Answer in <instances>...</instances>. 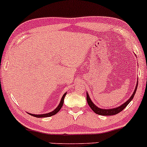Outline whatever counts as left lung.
Returning a JSON list of instances; mask_svg holds the SVG:
<instances>
[{
    "label": "left lung",
    "instance_id": "8db88e82",
    "mask_svg": "<svg viewBox=\"0 0 147 147\" xmlns=\"http://www.w3.org/2000/svg\"><path fill=\"white\" fill-rule=\"evenodd\" d=\"M138 84V83H137V86H136V89H135V90H134V92H133V95H131V97H130L129 99H128V101H126V102L124 103V104H123L122 106H119V107L115 108V109H99V108L97 107V106H96L95 104H94L92 102V101L90 100V97H89L88 94V93L86 94L87 102H88V104L89 106L90 107V109H92V110L95 113L100 115H116V114L119 113L121 112L122 111L124 110V109H125L126 106H127L128 104H129L130 102L132 100L133 97L135 96V93H136V90H137Z\"/></svg>",
    "mask_w": 147,
    "mask_h": 147
}]
</instances>
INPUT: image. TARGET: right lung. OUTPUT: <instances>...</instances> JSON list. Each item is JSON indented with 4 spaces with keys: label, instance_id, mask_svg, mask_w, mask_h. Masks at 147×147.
<instances>
[{
    "label": "right lung",
    "instance_id": "add662e5",
    "mask_svg": "<svg viewBox=\"0 0 147 147\" xmlns=\"http://www.w3.org/2000/svg\"><path fill=\"white\" fill-rule=\"evenodd\" d=\"M66 95V93H65L64 95H63V97H62L61 98V102L59 103V106H57V109H55V110H54L51 113H46V114H42V115H34V114H31V113H29L30 115H32L34 117H51V116L57 114V113L59 112V111H60V109H61L62 106H63V99L65 98V96Z\"/></svg>",
    "mask_w": 147,
    "mask_h": 147
}]
</instances>
